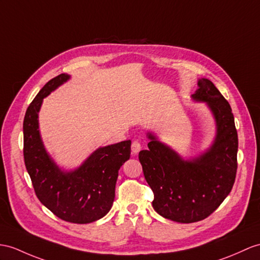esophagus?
Returning <instances> with one entry per match:
<instances>
[{
	"label": "esophagus",
	"mask_w": 260,
	"mask_h": 260,
	"mask_svg": "<svg viewBox=\"0 0 260 260\" xmlns=\"http://www.w3.org/2000/svg\"><path fill=\"white\" fill-rule=\"evenodd\" d=\"M131 149H132V152H134V154H137L138 152L141 150V143L137 141V140H135L131 144Z\"/></svg>",
	"instance_id": "34e87169"
}]
</instances>
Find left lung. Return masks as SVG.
<instances>
[{
	"instance_id": "8db88e82",
	"label": "left lung",
	"mask_w": 260,
	"mask_h": 260,
	"mask_svg": "<svg viewBox=\"0 0 260 260\" xmlns=\"http://www.w3.org/2000/svg\"><path fill=\"white\" fill-rule=\"evenodd\" d=\"M193 99L206 101L214 113L217 135L212 148L184 161L167 145L148 135V150L139 152L144 178L153 192L157 214L179 223L210 216L232 191L237 172L238 137L232 108L211 80H199Z\"/></svg>"
}]
</instances>
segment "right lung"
I'll use <instances>...</instances> for the list:
<instances>
[{
	"instance_id": "add662e5",
	"label": "right lung",
	"mask_w": 260,
	"mask_h": 260,
	"mask_svg": "<svg viewBox=\"0 0 260 260\" xmlns=\"http://www.w3.org/2000/svg\"><path fill=\"white\" fill-rule=\"evenodd\" d=\"M68 78V75L60 74L50 79L28 106L23 122L24 162L43 205L62 220L87 224L110 211L119 169L129 160L131 141L100 148L78 170L61 172L44 149L37 117L44 97Z\"/></svg>"
}]
</instances>
